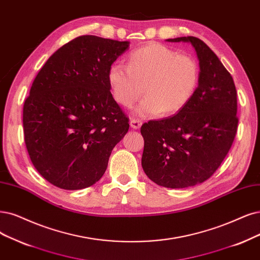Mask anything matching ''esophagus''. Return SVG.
I'll return each instance as SVG.
<instances>
[{"mask_svg": "<svg viewBox=\"0 0 260 260\" xmlns=\"http://www.w3.org/2000/svg\"><path fill=\"white\" fill-rule=\"evenodd\" d=\"M131 126H132V128H134V129H138V128H140V126H141V121L140 120H138V119H132L131 120Z\"/></svg>", "mask_w": 260, "mask_h": 260, "instance_id": "1", "label": "esophagus"}]
</instances>
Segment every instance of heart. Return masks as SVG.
<instances>
[{
	"label": "heart",
	"mask_w": 260,
	"mask_h": 260,
	"mask_svg": "<svg viewBox=\"0 0 260 260\" xmlns=\"http://www.w3.org/2000/svg\"><path fill=\"white\" fill-rule=\"evenodd\" d=\"M107 80L114 101L131 107L143 93L146 98L135 112L141 117L172 115L194 98L200 80V69L193 56L179 54L158 43H148L127 57V67L114 63Z\"/></svg>",
	"instance_id": "1"
}]
</instances>
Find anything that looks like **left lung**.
I'll return each mask as SVG.
<instances>
[{
    "label": "left lung",
    "mask_w": 260,
    "mask_h": 260,
    "mask_svg": "<svg viewBox=\"0 0 260 260\" xmlns=\"http://www.w3.org/2000/svg\"><path fill=\"white\" fill-rule=\"evenodd\" d=\"M190 43L199 60L194 98L172 117L142 124L141 165L157 185L184 188L203 183L222 164L237 127V91L217 55L194 36L166 40Z\"/></svg>",
    "instance_id": "obj_1"
}]
</instances>
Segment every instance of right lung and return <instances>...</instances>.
<instances>
[{"label":"right lung","mask_w":260,"mask_h":260,"mask_svg":"<svg viewBox=\"0 0 260 260\" xmlns=\"http://www.w3.org/2000/svg\"><path fill=\"white\" fill-rule=\"evenodd\" d=\"M128 47L79 36L57 49L34 79L23 105L24 141L34 167L54 186L95 184L127 133L128 119L112 98L107 74Z\"/></svg>","instance_id":"obj_1"}]
</instances>
